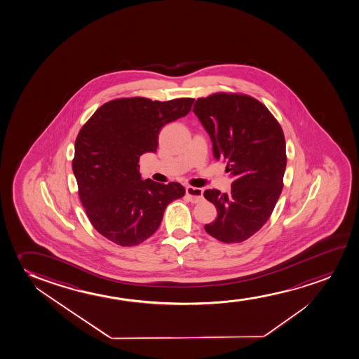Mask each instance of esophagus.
Segmentation results:
<instances>
[{
	"label": "esophagus",
	"instance_id": "obj_1",
	"mask_svg": "<svg viewBox=\"0 0 359 359\" xmlns=\"http://www.w3.org/2000/svg\"><path fill=\"white\" fill-rule=\"evenodd\" d=\"M187 195L194 203H198V202L203 200V190L198 189V187H187Z\"/></svg>",
	"mask_w": 359,
	"mask_h": 359
}]
</instances>
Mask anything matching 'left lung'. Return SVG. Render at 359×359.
<instances>
[{"instance_id":"left-lung-1","label":"left lung","mask_w":359,"mask_h":359,"mask_svg":"<svg viewBox=\"0 0 359 359\" xmlns=\"http://www.w3.org/2000/svg\"><path fill=\"white\" fill-rule=\"evenodd\" d=\"M192 111L213 142V157L233 177L228 192L203 194L218 212L205 230L222 243H243L266 223L284 187V133L263 103L241 93L198 98Z\"/></svg>"}]
</instances>
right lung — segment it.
Here are the masks:
<instances>
[{"label":"right lung","instance_id":"add662e5","mask_svg":"<svg viewBox=\"0 0 359 359\" xmlns=\"http://www.w3.org/2000/svg\"><path fill=\"white\" fill-rule=\"evenodd\" d=\"M194 98L165 102L116 98L98 108L75 140L73 172L93 228L119 246L152 236L172 201L185 195L179 182L142 180L140 156L156 152L159 131L187 116Z\"/></svg>","mask_w":359,"mask_h":359}]
</instances>
